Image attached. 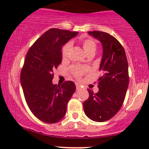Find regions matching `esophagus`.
I'll return each mask as SVG.
<instances>
[{
    "mask_svg": "<svg viewBox=\"0 0 149 149\" xmlns=\"http://www.w3.org/2000/svg\"><path fill=\"white\" fill-rule=\"evenodd\" d=\"M81 88V86L79 84H76V89H77V91H79Z\"/></svg>",
    "mask_w": 149,
    "mask_h": 149,
    "instance_id": "esophagus-1",
    "label": "esophagus"
}]
</instances>
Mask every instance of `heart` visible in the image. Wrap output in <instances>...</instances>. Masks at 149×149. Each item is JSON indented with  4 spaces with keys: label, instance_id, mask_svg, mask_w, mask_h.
Here are the masks:
<instances>
[{
    "label": "heart",
    "instance_id": "heart-1",
    "mask_svg": "<svg viewBox=\"0 0 149 149\" xmlns=\"http://www.w3.org/2000/svg\"><path fill=\"white\" fill-rule=\"evenodd\" d=\"M81 45L82 47L86 53V54H90V53H95V50H96L97 46L96 44H95V41H93L91 38H85L81 41ZM72 47V43L70 42L67 43L63 47L62 49V56L63 57H66L68 54V53ZM85 68H80V67H76L74 68L72 70L73 74L76 77L79 78L81 77L82 74H84V72H85Z\"/></svg>",
    "mask_w": 149,
    "mask_h": 149
}]
</instances>
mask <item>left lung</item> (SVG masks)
<instances>
[{"mask_svg":"<svg viewBox=\"0 0 149 149\" xmlns=\"http://www.w3.org/2000/svg\"><path fill=\"white\" fill-rule=\"evenodd\" d=\"M101 42L103 47L99 79V91L88 89L89 97L84 102L86 115L97 122L111 119L122 107L129 83L125 51L114 36L100 31L88 32Z\"/></svg>","mask_w":149,"mask_h":149,"instance_id":"left-lung-1","label":"left lung"}]
</instances>
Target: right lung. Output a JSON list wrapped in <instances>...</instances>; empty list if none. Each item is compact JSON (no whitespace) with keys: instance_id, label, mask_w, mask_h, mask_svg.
Wrapping results in <instances>:
<instances>
[{"instance_id":"add662e5","label":"right lung","mask_w":149,"mask_h":149,"mask_svg":"<svg viewBox=\"0 0 149 149\" xmlns=\"http://www.w3.org/2000/svg\"><path fill=\"white\" fill-rule=\"evenodd\" d=\"M78 32L52 28L38 38L27 52L21 73V83L27 106L42 122L54 124L65 116L76 86L68 81L52 84L53 70L61 63L63 45Z\"/></svg>"}]
</instances>
